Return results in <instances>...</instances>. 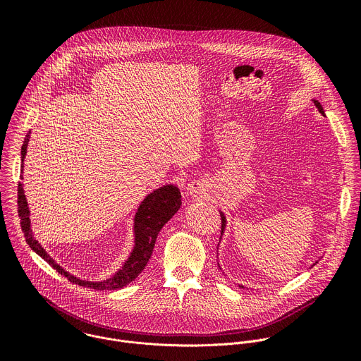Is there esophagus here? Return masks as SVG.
Here are the masks:
<instances>
[{
	"label": "esophagus",
	"mask_w": 361,
	"mask_h": 361,
	"mask_svg": "<svg viewBox=\"0 0 361 361\" xmlns=\"http://www.w3.org/2000/svg\"><path fill=\"white\" fill-rule=\"evenodd\" d=\"M205 187H207V183H205L204 180H192L187 185V194H190L192 197L200 195L205 191Z\"/></svg>",
	"instance_id": "34e87169"
}]
</instances>
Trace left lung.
Wrapping results in <instances>:
<instances>
[{
    "instance_id": "left-lung-1",
    "label": "left lung",
    "mask_w": 361,
    "mask_h": 361,
    "mask_svg": "<svg viewBox=\"0 0 361 361\" xmlns=\"http://www.w3.org/2000/svg\"><path fill=\"white\" fill-rule=\"evenodd\" d=\"M313 101H314V104H316L317 110H319L323 116H326V114H324V110H323V107H322L320 102H319L317 99H313ZM220 216H221V234H223V233H224V228H226V216H224V213H223V212H220ZM240 287H243V286H240Z\"/></svg>"
}]
</instances>
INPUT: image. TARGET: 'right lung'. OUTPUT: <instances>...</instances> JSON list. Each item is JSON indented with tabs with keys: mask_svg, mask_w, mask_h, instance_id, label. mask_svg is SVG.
Returning a JSON list of instances; mask_svg holds the SVG:
<instances>
[{
	"mask_svg": "<svg viewBox=\"0 0 361 361\" xmlns=\"http://www.w3.org/2000/svg\"><path fill=\"white\" fill-rule=\"evenodd\" d=\"M30 133L31 131H28V134L25 135L23 147H21V160L23 161H24L25 154H27ZM21 173H23V170H21ZM21 178H23V176H21ZM180 205H181V192H180L178 187H176L173 184L163 185L157 190H154L152 192H149L141 201L140 207L135 213V217H134V248L130 252V257L127 259V262L110 279H106L102 281H87V280L78 279L74 274H70L68 271H66L60 264H57L53 259H51V257L47 254V251L42 248V245L34 238L32 230H31L28 202H27V198L24 194L23 184L21 183L18 184V216H20L21 228L24 231V237H25V241L28 243V245L41 257V259H44L61 276L67 277L71 283L78 284L81 287L94 288V290H117V288H123L128 283L134 281L138 277V274L144 270V267L147 266L160 230L178 212Z\"/></svg>",
	"mask_w": 361,
	"mask_h": 361,
	"instance_id": "add662e5",
	"label": "right lung"
}]
</instances>
